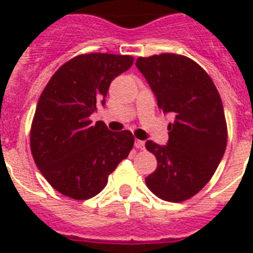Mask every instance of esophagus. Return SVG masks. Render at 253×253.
Wrapping results in <instances>:
<instances>
[{"mask_svg":"<svg viewBox=\"0 0 253 253\" xmlns=\"http://www.w3.org/2000/svg\"><path fill=\"white\" fill-rule=\"evenodd\" d=\"M135 147L138 148V150H144V142L143 140H135Z\"/></svg>","mask_w":253,"mask_h":253,"instance_id":"obj_1","label":"esophagus"}]
</instances>
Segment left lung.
Wrapping results in <instances>:
<instances>
[{
  "instance_id": "obj_1",
  "label": "left lung",
  "mask_w": 253,
  "mask_h": 253,
  "mask_svg": "<svg viewBox=\"0 0 253 253\" xmlns=\"http://www.w3.org/2000/svg\"><path fill=\"white\" fill-rule=\"evenodd\" d=\"M136 67L156 95L159 107L174 119L168 125L167 146L146 142L158 160L146 184L159 198L182 202L208 184L223 158L227 123L222 99L206 71L184 55L138 57Z\"/></svg>"
}]
</instances>
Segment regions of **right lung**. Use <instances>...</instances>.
Instances as JSON below:
<instances>
[{"label": "right lung", "instance_id": "right-lung-1", "mask_svg": "<svg viewBox=\"0 0 253 253\" xmlns=\"http://www.w3.org/2000/svg\"><path fill=\"white\" fill-rule=\"evenodd\" d=\"M134 57L83 53L53 73L38 101L30 130L34 162L51 186L73 200H89L134 147V135L111 132L90 114L105 103L110 83Z\"/></svg>", "mask_w": 253, "mask_h": 253}]
</instances>
